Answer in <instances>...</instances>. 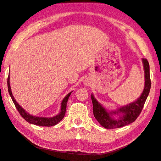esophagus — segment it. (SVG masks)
<instances>
[{"instance_id":"obj_1","label":"esophagus","mask_w":161,"mask_h":161,"mask_svg":"<svg viewBox=\"0 0 161 161\" xmlns=\"http://www.w3.org/2000/svg\"><path fill=\"white\" fill-rule=\"evenodd\" d=\"M85 85H86V86H89V82H87V81H85Z\"/></svg>"}]
</instances>
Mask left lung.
Masks as SVG:
<instances>
[{
	"label": "left lung",
	"mask_w": 161,
	"mask_h": 161,
	"mask_svg": "<svg viewBox=\"0 0 161 161\" xmlns=\"http://www.w3.org/2000/svg\"><path fill=\"white\" fill-rule=\"evenodd\" d=\"M142 61L144 70V87L142 94L136 101L115 110L109 111L106 109L99 103L95 98L93 94H91L94 116L103 128L114 129L130 124L137 119L142 111L145 101L149 95L151 86L149 63L146 58H142ZM115 115L118 116V119L114 118Z\"/></svg>",
	"instance_id": "left-lung-1"
}]
</instances>
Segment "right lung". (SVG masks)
<instances>
[{"mask_svg":"<svg viewBox=\"0 0 161 161\" xmlns=\"http://www.w3.org/2000/svg\"><path fill=\"white\" fill-rule=\"evenodd\" d=\"M7 85H8V91L9 92V95H10L14 105H15L17 109L19 111V113L20 114V115L22 116V118L25 121H27V122H29L31 124L36 125L47 126V127H50V126L56 125L57 124H58V122H60V121L64 118L65 113H66L67 102L72 91L70 92L68 94L62 101L60 111L58 115H56L53 117H50V118H47V117H38V116H35L29 114L28 112H27L25 109H24L22 107L17 103V101L14 99V97L13 95L11 89L10 76L9 75L7 79Z\"/></svg>","mask_w":161,"mask_h":161,"instance_id":"obj_1","label":"right lung"}]
</instances>
